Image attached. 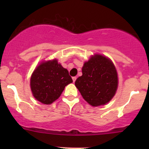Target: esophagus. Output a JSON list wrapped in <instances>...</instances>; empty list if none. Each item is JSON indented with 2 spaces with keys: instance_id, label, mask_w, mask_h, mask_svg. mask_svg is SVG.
I'll return each instance as SVG.
<instances>
[{
  "instance_id": "1",
  "label": "esophagus",
  "mask_w": 149,
  "mask_h": 149,
  "mask_svg": "<svg viewBox=\"0 0 149 149\" xmlns=\"http://www.w3.org/2000/svg\"><path fill=\"white\" fill-rule=\"evenodd\" d=\"M76 76H74V77H73V78H72V79H73V83H74V82L75 81H76Z\"/></svg>"
}]
</instances>
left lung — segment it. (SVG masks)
I'll return each mask as SVG.
<instances>
[{
    "label": "left lung",
    "mask_w": 149,
    "mask_h": 149,
    "mask_svg": "<svg viewBox=\"0 0 149 149\" xmlns=\"http://www.w3.org/2000/svg\"><path fill=\"white\" fill-rule=\"evenodd\" d=\"M82 73L75 85L88 104L98 107L111 100L118 81L115 66L109 58L101 54L92 56L85 62Z\"/></svg>",
    "instance_id": "1"
}]
</instances>
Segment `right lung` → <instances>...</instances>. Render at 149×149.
<instances>
[{
    "instance_id": "obj_1",
    "label": "right lung",
    "mask_w": 149,
    "mask_h": 149,
    "mask_svg": "<svg viewBox=\"0 0 149 149\" xmlns=\"http://www.w3.org/2000/svg\"><path fill=\"white\" fill-rule=\"evenodd\" d=\"M73 82L67 69L57 59L42 61L31 77V89L36 100L44 104L57 100L65 87Z\"/></svg>"
}]
</instances>
